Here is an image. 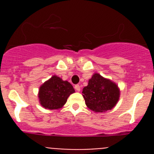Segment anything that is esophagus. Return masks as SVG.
I'll return each mask as SVG.
<instances>
[{"instance_id":"esophagus-1","label":"esophagus","mask_w":154,"mask_h":154,"mask_svg":"<svg viewBox=\"0 0 154 154\" xmlns=\"http://www.w3.org/2000/svg\"><path fill=\"white\" fill-rule=\"evenodd\" d=\"M75 89L77 92H79L80 91V86L79 85H75Z\"/></svg>"}]
</instances>
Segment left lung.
<instances>
[{
    "mask_svg": "<svg viewBox=\"0 0 154 154\" xmlns=\"http://www.w3.org/2000/svg\"><path fill=\"white\" fill-rule=\"evenodd\" d=\"M119 89L111 80L95 73L82 89L85 105L96 112H106L115 106L119 99Z\"/></svg>",
    "mask_w": 154,
    "mask_h": 154,
    "instance_id": "8db88e82",
    "label": "left lung"
}]
</instances>
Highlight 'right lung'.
<instances>
[{"mask_svg": "<svg viewBox=\"0 0 154 154\" xmlns=\"http://www.w3.org/2000/svg\"><path fill=\"white\" fill-rule=\"evenodd\" d=\"M74 92V88L69 82L53 75L39 88V102L45 109H58L63 106L69 96Z\"/></svg>", "mask_w": 154, "mask_h": 154, "instance_id": "obj_1", "label": "right lung"}]
</instances>
